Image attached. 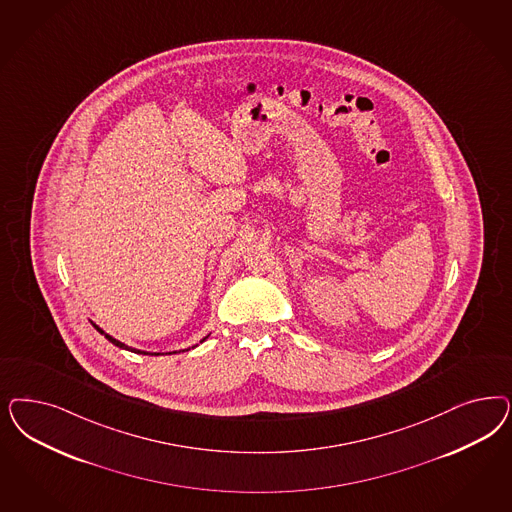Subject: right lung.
I'll list each match as a JSON object with an SVG mask.
<instances>
[{"label": "right lung", "instance_id": "right-lung-1", "mask_svg": "<svg viewBox=\"0 0 512 512\" xmlns=\"http://www.w3.org/2000/svg\"><path fill=\"white\" fill-rule=\"evenodd\" d=\"M94 328H96V330H98L99 333H101V335H105V339H107V341H111V343H113L115 347L124 348V350H130V352H135V354H147V356H160V352H145V350H137V348L128 347V345L120 343V341H118V339H115V337H111L109 333H105V331L101 330V328H99V326H96V324H94ZM205 339H207V337H205ZM205 339H201V343H203ZM186 350H190V348H186ZM175 352H177V350H175ZM175 352H169V354H175ZM182 352H184V350H182Z\"/></svg>", "mask_w": 512, "mask_h": 512}]
</instances>
